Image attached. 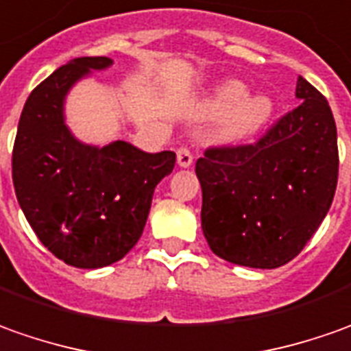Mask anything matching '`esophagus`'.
<instances>
[{
	"label": "esophagus",
	"instance_id": "obj_1",
	"mask_svg": "<svg viewBox=\"0 0 351 351\" xmlns=\"http://www.w3.org/2000/svg\"><path fill=\"white\" fill-rule=\"evenodd\" d=\"M193 158H195V156H193L191 148L185 147V145L178 148V164H180L181 168H189L193 164Z\"/></svg>",
	"mask_w": 351,
	"mask_h": 351
}]
</instances>
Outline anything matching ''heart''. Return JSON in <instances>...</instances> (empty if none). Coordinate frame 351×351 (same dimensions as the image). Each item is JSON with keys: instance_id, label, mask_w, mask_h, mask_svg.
<instances>
[{"instance_id": "1", "label": "heart", "mask_w": 351, "mask_h": 351, "mask_svg": "<svg viewBox=\"0 0 351 351\" xmlns=\"http://www.w3.org/2000/svg\"><path fill=\"white\" fill-rule=\"evenodd\" d=\"M247 86L239 81L224 82L210 102L206 104V114L213 117H226L222 135L228 141H243L255 135L269 121L272 114V102L267 96H247Z\"/></svg>"}]
</instances>
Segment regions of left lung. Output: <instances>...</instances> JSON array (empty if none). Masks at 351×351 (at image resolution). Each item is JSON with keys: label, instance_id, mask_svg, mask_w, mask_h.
<instances>
[{"label": "left lung", "instance_id": "8db88e82", "mask_svg": "<svg viewBox=\"0 0 351 351\" xmlns=\"http://www.w3.org/2000/svg\"><path fill=\"white\" fill-rule=\"evenodd\" d=\"M298 108L247 145L208 147L197 160L201 222L218 257L276 269L298 257L321 226L338 183L330 106L298 77Z\"/></svg>", "mask_w": 351, "mask_h": 351}]
</instances>
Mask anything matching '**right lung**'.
I'll return each instance as SVG.
<instances>
[{
  "label": "right lung",
  "instance_id": "1",
  "mask_svg": "<svg viewBox=\"0 0 351 351\" xmlns=\"http://www.w3.org/2000/svg\"><path fill=\"white\" fill-rule=\"evenodd\" d=\"M110 58H77L30 93L13 147L16 201L34 234L63 263L100 269L123 258L147 224L154 187L176 166V152L148 154L115 141L82 145L63 123V98Z\"/></svg>",
  "mask_w": 351,
  "mask_h": 351
}]
</instances>
